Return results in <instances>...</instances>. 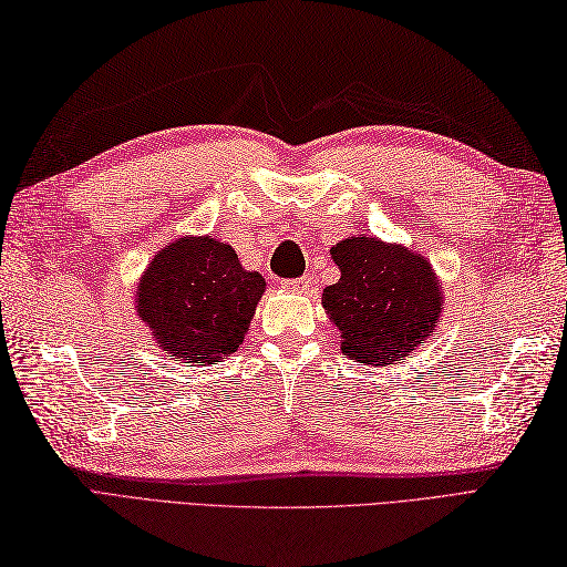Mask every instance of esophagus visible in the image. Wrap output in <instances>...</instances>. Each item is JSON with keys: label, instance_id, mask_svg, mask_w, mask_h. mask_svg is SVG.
<instances>
[{"label": "esophagus", "instance_id": "esophagus-1", "mask_svg": "<svg viewBox=\"0 0 567 567\" xmlns=\"http://www.w3.org/2000/svg\"><path fill=\"white\" fill-rule=\"evenodd\" d=\"M284 288L293 293H308L310 291V276H298V279H286L281 281Z\"/></svg>", "mask_w": 567, "mask_h": 567}]
</instances>
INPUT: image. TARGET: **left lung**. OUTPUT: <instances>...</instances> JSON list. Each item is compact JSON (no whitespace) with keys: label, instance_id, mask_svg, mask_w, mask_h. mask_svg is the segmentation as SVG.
Listing matches in <instances>:
<instances>
[{"label":"left lung","instance_id":"left-lung-1","mask_svg":"<svg viewBox=\"0 0 567 567\" xmlns=\"http://www.w3.org/2000/svg\"><path fill=\"white\" fill-rule=\"evenodd\" d=\"M341 279L322 293L341 351L365 365H390L431 337L443 296L425 257L378 238H347L331 247Z\"/></svg>","mask_w":567,"mask_h":567}]
</instances>
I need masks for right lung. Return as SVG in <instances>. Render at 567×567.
<instances>
[{"mask_svg":"<svg viewBox=\"0 0 567 567\" xmlns=\"http://www.w3.org/2000/svg\"><path fill=\"white\" fill-rule=\"evenodd\" d=\"M265 279L243 269L230 245L179 238L161 250L136 288V312L158 347L187 363H216L238 351Z\"/></svg>","mask_w":567,"mask_h":567,"instance_id":"right-lung-1","label":"right lung"}]
</instances>
